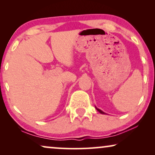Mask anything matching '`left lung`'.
<instances>
[{
  "instance_id": "1",
  "label": "left lung",
  "mask_w": 155,
  "mask_h": 155,
  "mask_svg": "<svg viewBox=\"0 0 155 155\" xmlns=\"http://www.w3.org/2000/svg\"><path fill=\"white\" fill-rule=\"evenodd\" d=\"M95 108H96V109L97 110V111H98L99 112V113H100V114H105V113H104V111H101V110H100V109H97V108L96 107H95Z\"/></svg>"
}]
</instances>
